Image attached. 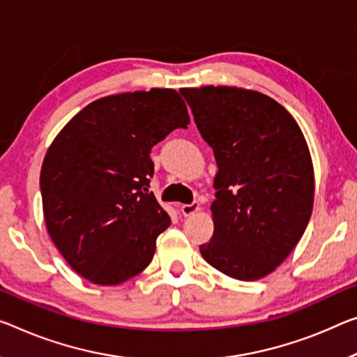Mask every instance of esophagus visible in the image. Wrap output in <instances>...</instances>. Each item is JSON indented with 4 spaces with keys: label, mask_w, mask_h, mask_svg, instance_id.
<instances>
[{
    "label": "esophagus",
    "mask_w": 357,
    "mask_h": 357,
    "mask_svg": "<svg viewBox=\"0 0 357 357\" xmlns=\"http://www.w3.org/2000/svg\"><path fill=\"white\" fill-rule=\"evenodd\" d=\"M182 213L185 217H191V215H195V213L199 211V202H191V204H183L182 206Z\"/></svg>",
    "instance_id": "esophagus-1"
}]
</instances>
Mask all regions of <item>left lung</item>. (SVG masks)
I'll return each instance as SVG.
<instances>
[{
    "label": "left lung",
    "instance_id": "8db88e82",
    "mask_svg": "<svg viewBox=\"0 0 357 357\" xmlns=\"http://www.w3.org/2000/svg\"><path fill=\"white\" fill-rule=\"evenodd\" d=\"M218 171L213 234L199 250L215 270L257 281L287 259L314 202V169L300 126L281 103L236 86L183 87Z\"/></svg>",
    "mask_w": 357,
    "mask_h": 357
}]
</instances>
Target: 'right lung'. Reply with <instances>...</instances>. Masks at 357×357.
I'll use <instances>...</instances> for the list:
<instances>
[{"mask_svg": "<svg viewBox=\"0 0 357 357\" xmlns=\"http://www.w3.org/2000/svg\"><path fill=\"white\" fill-rule=\"evenodd\" d=\"M190 124L177 91L153 87L97 98L47 148L41 167L47 233L73 270L116 286L150 265L171 217L148 191L151 148Z\"/></svg>", "mask_w": 357, "mask_h": 357, "instance_id": "1", "label": "right lung"}]
</instances>
